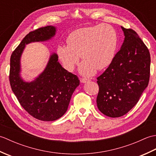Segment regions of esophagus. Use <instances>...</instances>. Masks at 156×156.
I'll use <instances>...</instances> for the list:
<instances>
[{
	"mask_svg": "<svg viewBox=\"0 0 156 156\" xmlns=\"http://www.w3.org/2000/svg\"><path fill=\"white\" fill-rule=\"evenodd\" d=\"M89 81V79H87V78H80V82L82 83H86Z\"/></svg>",
	"mask_w": 156,
	"mask_h": 156,
	"instance_id": "obj_1",
	"label": "esophagus"
}]
</instances>
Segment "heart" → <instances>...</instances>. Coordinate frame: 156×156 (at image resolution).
I'll return each instance as SVG.
<instances>
[{"label": "heart", "instance_id": "b5f03b06", "mask_svg": "<svg viewBox=\"0 0 156 156\" xmlns=\"http://www.w3.org/2000/svg\"><path fill=\"white\" fill-rule=\"evenodd\" d=\"M68 45H59L57 54L64 68L74 70L80 55L84 60L80 67L82 75L94 74L111 64L117 51L118 35L111 25L98 24L74 30L67 37Z\"/></svg>", "mask_w": 156, "mask_h": 156}]
</instances>
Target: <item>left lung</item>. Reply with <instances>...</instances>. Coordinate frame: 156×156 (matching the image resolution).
Returning a JSON list of instances; mask_svg holds the SVG:
<instances>
[{"mask_svg":"<svg viewBox=\"0 0 156 156\" xmlns=\"http://www.w3.org/2000/svg\"><path fill=\"white\" fill-rule=\"evenodd\" d=\"M125 39L113 60L97 78V107L102 114L119 117L131 110L147 88L150 75V54L131 29L121 27Z\"/></svg>","mask_w":156,"mask_h":156,"instance_id":"left-lung-1","label":"left lung"}]
</instances>
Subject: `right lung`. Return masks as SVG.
<instances>
[{"label":"right lung","instance_id":"right-lung-1","mask_svg":"<svg viewBox=\"0 0 156 156\" xmlns=\"http://www.w3.org/2000/svg\"><path fill=\"white\" fill-rule=\"evenodd\" d=\"M55 33L56 27L51 25L31 31L12 52L10 63L9 80L13 93L29 115L44 121H55L66 113L80 80L62 67L58 55L53 53L44 70L35 80L26 82L20 74L21 58L26 45L48 41Z\"/></svg>","mask_w":156,"mask_h":156}]
</instances>
